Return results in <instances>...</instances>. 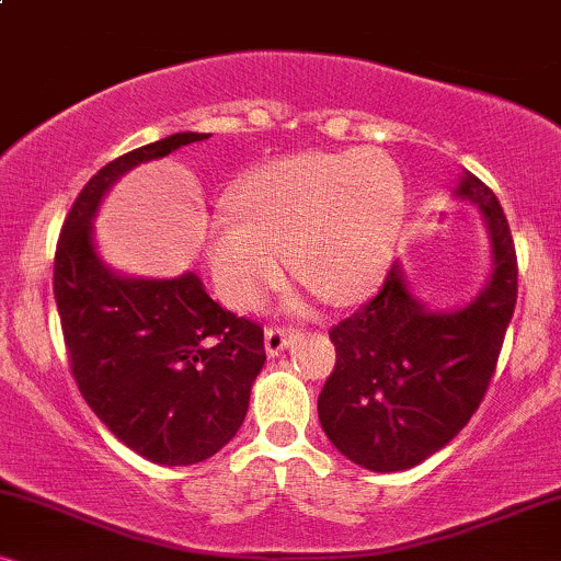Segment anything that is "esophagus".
Returning <instances> with one entry per match:
<instances>
[{
  "mask_svg": "<svg viewBox=\"0 0 561 561\" xmlns=\"http://www.w3.org/2000/svg\"><path fill=\"white\" fill-rule=\"evenodd\" d=\"M298 332L296 329H283V327H271L265 329V352L267 357H278L283 350L290 347L296 342Z\"/></svg>",
  "mask_w": 561,
  "mask_h": 561,
  "instance_id": "34e87169",
  "label": "esophagus"
}]
</instances>
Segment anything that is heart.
I'll return each instance as SVG.
<instances>
[{
  "label": "heart",
  "mask_w": 561,
  "mask_h": 561,
  "mask_svg": "<svg viewBox=\"0 0 561 561\" xmlns=\"http://www.w3.org/2000/svg\"><path fill=\"white\" fill-rule=\"evenodd\" d=\"M206 232L214 286L250 309L290 273L327 304L352 306L378 288L393 257L403 179L380 150L301 152L252 171Z\"/></svg>",
  "instance_id": "heart-1"
}]
</instances>
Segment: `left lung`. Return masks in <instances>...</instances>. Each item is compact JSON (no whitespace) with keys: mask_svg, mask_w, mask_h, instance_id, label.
I'll use <instances>...</instances> for the list:
<instances>
[{"mask_svg":"<svg viewBox=\"0 0 561 561\" xmlns=\"http://www.w3.org/2000/svg\"><path fill=\"white\" fill-rule=\"evenodd\" d=\"M451 196L474 204L488 229L490 273L480 294L432 309L396 260L378 294L329 332L336 365L319 396V421L329 442L365 470H409L462 432L516 309V248L501 202L470 171Z\"/></svg>","mask_w":561,"mask_h":561,"instance_id":"obj_1","label":"left lung"}]
</instances>
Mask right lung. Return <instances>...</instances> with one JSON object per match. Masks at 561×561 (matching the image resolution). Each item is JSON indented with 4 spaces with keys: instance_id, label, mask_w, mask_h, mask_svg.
I'll return each instance as SVG.
<instances>
[{
    "instance_id": "obj_1",
    "label": "right lung",
    "mask_w": 561,
    "mask_h": 561,
    "mask_svg": "<svg viewBox=\"0 0 561 561\" xmlns=\"http://www.w3.org/2000/svg\"><path fill=\"white\" fill-rule=\"evenodd\" d=\"M206 137L175 133L106 163L68 211L53 267L81 396L122 444L165 467L204 462L240 432L265 365L263 329L211 301L194 271L117 273L99 255L94 219L127 171Z\"/></svg>"
}]
</instances>
